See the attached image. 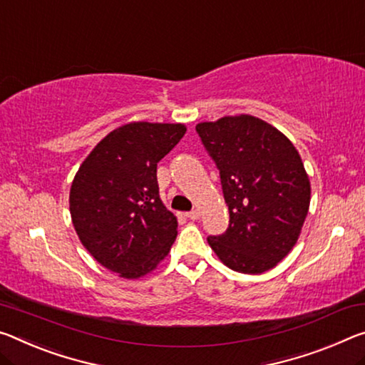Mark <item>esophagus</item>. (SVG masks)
Listing matches in <instances>:
<instances>
[{
  "label": "esophagus",
  "instance_id": "1",
  "mask_svg": "<svg viewBox=\"0 0 365 365\" xmlns=\"http://www.w3.org/2000/svg\"><path fill=\"white\" fill-rule=\"evenodd\" d=\"M185 216H187L188 219H192V221H196V219H198L200 217V211H190V212H187V214H185Z\"/></svg>",
  "mask_w": 365,
  "mask_h": 365
}]
</instances>
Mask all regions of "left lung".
Instances as JSON below:
<instances>
[{
  "label": "left lung",
  "mask_w": 365,
  "mask_h": 365,
  "mask_svg": "<svg viewBox=\"0 0 365 365\" xmlns=\"http://www.w3.org/2000/svg\"><path fill=\"white\" fill-rule=\"evenodd\" d=\"M214 160L229 227L210 235L219 259L245 274L264 273L281 262L299 239L310 205V182L294 144L252 115L196 125Z\"/></svg>",
  "instance_id": "obj_1"
}]
</instances>
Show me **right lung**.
Returning a JSON list of instances; mask_svg holds the SVG:
<instances>
[{"label": "right lung", "instance_id": "add662e5", "mask_svg": "<svg viewBox=\"0 0 365 365\" xmlns=\"http://www.w3.org/2000/svg\"><path fill=\"white\" fill-rule=\"evenodd\" d=\"M185 131L180 123L135 121L108 133L81 164L69 192L73 225L113 273L148 274L175 242L177 217L159 198L158 162Z\"/></svg>", "mask_w": 365, "mask_h": 365}]
</instances>
